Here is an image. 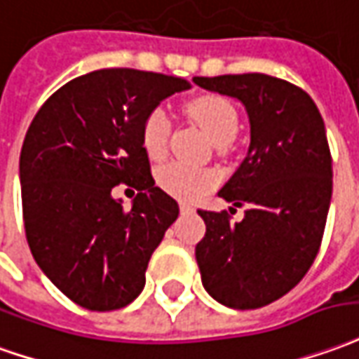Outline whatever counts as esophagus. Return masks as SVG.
I'll return each mask as SVG.
<instances>
[{"instance_id":"obj_1","label":"esophagus","mask_w":359,"mask_h":359,"mask_svg":"<svg viewBox=\"0 0 359 359\" xmlns=\"http://www.w3.org/2000/svg\"><path fill=\"white\" fill-rule=\"evenodd\" d=\"M192 210H194V208H192L190 204H187V202H180V212H182V214H188V212H192Z\"/></svg>"}]
</instances>
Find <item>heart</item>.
<instances>
[{
	"label": "heart",
	"instance_id": "obj_1",
	"mask_svg": "<svg viewBox=\"0 0 359 359\" xmlns=\"http://www.w3.org/2000/svg\"><path fill=\"white\" fill-rule=\"evenodd\" d=\"M187 114L196 122L215 145H227L239 130V114L231 101L219 95H202L188 102ZM171 137V120L165 110L155 109L147 114L142 128L144 149L151 159H161L169 149ZM157 184L177 198H194L202 190L212 187L214 175L200 171L184 163H163L155 171Z\"/></svg>",
	"mask_w": 359,
	"mask_h": 359
}]
</instances>
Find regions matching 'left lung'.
<instances>
[{"instance_id":"left-lung-1","label":"left lung","mask_w":359,"mask_h":359,"mask_svg":"<svg viewBox=\"0 0 359 359\" xmlns=\"http://www.w3.org/2000/svg\"><path fill=\"white\" fill-rule=\"evenodd\" d=\"M194 83L237 99L250 124L247 157L217 192L247 205L245 217L231 223L227 212L198 210L205 223L196 245L202 284L225 307L258 309L299 284L319 252L332 196L325 122L307 93L272 75Z\"/></svg>"}]
</instances>
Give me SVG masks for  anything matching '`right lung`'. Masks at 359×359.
Wrapping results in <instances>:
<instances>
[{
  "label": "right lung",
  "instance_id": "add662e5",
  "mask_svg": "<svg viewBox=\"0 0 359 359\" xmlns=\"http://www.w3.org/2000/svg\"><path fill=\"white\" fill-rule=\"evenodd\" d=\"M188 87L172 75L97 69L60 87L29 126L19 159L27 241L50 282L85 309L134 302L179 217V204L155 187L142 128ZM120 182L140 190L128 212L111 196Z\"/></svg>",
  "mask_w": 359,
  "mask_h": 359
}]
</instances>
